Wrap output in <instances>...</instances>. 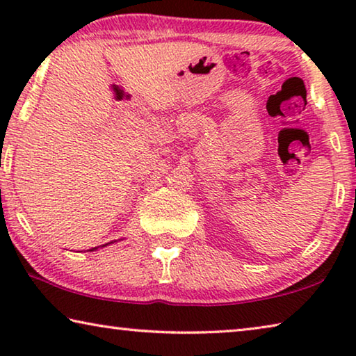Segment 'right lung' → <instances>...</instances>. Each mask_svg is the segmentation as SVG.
Instances as JSON below:
<instances>
[{
  "label": "right lung",
  "instance_id": "obj_1",
  "mask_svg": "<svg viewBox=\"0 0 356 356\" xmlns=\"http://www.w3.org/2000/svg\"><path fill=\"white\" fill-rule=\"evenodd\" d=\"M110 243H113V242H110ZM108 245V243H106ZM105 246V245H104ZM94 250H97V248H91V250H89V251H94Z\"/></svg>",
  "mask_w": 356,
  "mask_h": 356
}]
</instances>
